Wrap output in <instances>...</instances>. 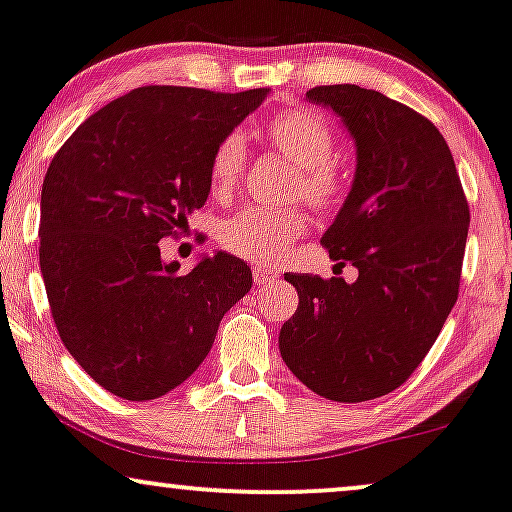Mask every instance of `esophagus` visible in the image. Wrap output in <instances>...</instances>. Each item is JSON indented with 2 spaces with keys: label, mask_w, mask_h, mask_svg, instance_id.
I'll list each match as a JSON object with an SVG mask.
<instances>
[{
  "label": "esophagus",
  "mask_w": 512,
  "mask_h": 512,
  "mask_svg": "<svg viewBox=\"0 0 512 512\" xmlns=\"http://www.w3.org/2000/svg\"><path fill=\"white\" fill-rule=\"evenodd\" d=\"M252 276H255V283L267 286V283L276 281L278 271L274 267H267V264H255V267H252Z\"/></svg>",
  "instance_id": "1"
}]
</instances>
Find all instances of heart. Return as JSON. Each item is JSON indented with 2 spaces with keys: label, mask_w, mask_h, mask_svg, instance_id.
<instances>
[{
  "label": "heart",
  "mask_w": 512,
  "mask_h": 512,
  "mask_svg": "<svg viewBox=\"0 0 512 512\" xmlns=\"http://www.w3.org/2000/svg\"><path fill=\"white\" fill-rule=\"evenodd\" d=\"M269 144L300 167L295 191L319 210H333L345 196V181L331 163L335 139L319 115L304 108H283L267 125ZM245 141L238 132L219 139L210 158V186L217 196L234 191L245 170ZM309 217L302 208L238 210L222 226V245L248 260H278L288 245L307 231Z\"/></svg>",
  "instance_id": "1"
}]
</instances>
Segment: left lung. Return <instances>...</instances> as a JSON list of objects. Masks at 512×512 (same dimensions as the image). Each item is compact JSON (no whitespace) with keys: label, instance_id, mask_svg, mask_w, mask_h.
<instances>
[{"label":"left lung","instance_id":"8db88e82","mask_svg":"<svg viewBox=\"0 0 512 512\" xmlns=\"http://www.w3.org/2000/svg\"><path fill=\"white\" fill-rule=\"evenodd\" d=\"M307 99L333 108L357 144L352 191L321 245L359 278L286 274L300 304L278 349L309 390L357 404L404 385L435 345L458 300L470 208L425 115L357 84Z\"/></svg>","mask_w":512,"mask_h":512}]
</instances>
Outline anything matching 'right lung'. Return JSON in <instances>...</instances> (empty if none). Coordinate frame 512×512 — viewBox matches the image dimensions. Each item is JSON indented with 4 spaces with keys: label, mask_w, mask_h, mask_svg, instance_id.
<instances>
[{
    "label": "right lung",
    "mask_w": 512,
    "mask_h": 512,
    "mask_svg": "<svg viewBox=\"0 0 512 512\" xmlns=\"http://www.w3.org/2000/svg\"><path fill=\"white\" fill-rule=\"evenodd\" d=\"M269 89L139 87L89 115L42 184L40 267L56 331L103 390L163 397L208 357L219 321L252 288L226 252L186 274L158 243L189 229L210 158Z\"/></svg>",
    "instance_id": "add662e5"
}]
</instances>
